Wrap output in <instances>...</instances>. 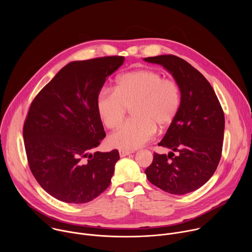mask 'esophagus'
<instances>
[{"label": "esophagus", "instance_id": "1", "mask_svg": "<svg viewBox=\"0 0 252 252\" xmlns=\"http://www.w3.org/2000/svg\"><path fill=\"white\" fill-rule=\"evenodd\" d=\"M130 154H132V152H129V151H126V150H120V156H121V158L126 157V156H129Z\"/></svg>", "mask_w": 252, "mask_h": 252}]
</instances>
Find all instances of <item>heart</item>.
<instances>
[{"label": "heart", "instance_id": "1", "mask_svg": "<svg viewBox=\"0 0 252 252\" xmlns=\"http://www.w3.org/2000/svg\"><path fill=\"white\" fill-rule=\"evenodd\" d=\"M115 91L102 89L96 98V111L104 126L117 129L128 110L132 119L109 138L110 145L135 150L153 139L157 127H168L178 114L182 94L173 80L164 79L155 69L142 68L121 75Z\"/></svg>", "mask_w": 252, "mask_h": 252}]
</instances>
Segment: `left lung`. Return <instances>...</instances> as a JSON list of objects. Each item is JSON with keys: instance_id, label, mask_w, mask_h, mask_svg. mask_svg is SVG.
<instances>
[{"instance_id": "1", "label": "left lung", "mask_w": 252, "mask_h": 252, "mask_svg": "<svg viewBox=\"0 0 252 252\" xmlns=\"http://www.w3.org/2000/svg\"><path fill=\"white\" fill-rule=\"evenodd\" d=\"M145 61L167 69L182 94L178 114L158 142L171 152L155 153L145 172L153 185L168 193H189L202 187L220 163L224 132L222 107L208 81L187 61L173 55Z\"/></svg>"}]
</instances>
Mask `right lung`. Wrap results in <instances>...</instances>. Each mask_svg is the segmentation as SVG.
<instances>
[{"mask_svg": "<svg viewBox=\"0 0 252 252\" xmlns=\"http://www.w3.org/2000/svg\"><path fill=\"white\" fill-rule=\"evenodd\" d=\"M121 56L71 62L35 95L23 135L30 169L55 198L86 203L109 188L118 150L93 153L105 137L96 98Z\"/></svg>", "mask_w": 252, "mask_h": 252, "instance_id": "right-lung-1", "label": "right lung"}]
</instances>
